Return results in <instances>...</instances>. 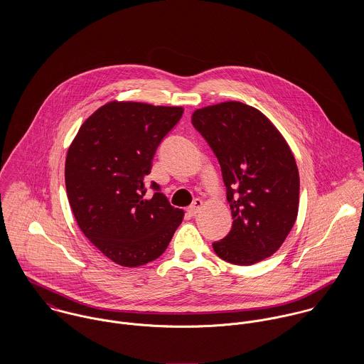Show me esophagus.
Instances as JSON below:
<instances>
[{
	"label": "esophagus",
	"mask_w": 364,
	"mask_h": 364,
	"mask_svg": "<svg viewBox=\"0 0 364 364\" xmlns=\"http://www.w3.org/2000/svg\"><path fill=\"white\" fill-rule=\"evenodd\" d=\"M202 206H203V202H202L200 199H196V200L192 203V206H189L186 211H188V214H189V215H192V217H193V215H196V214L199 213V210L202 208Z\"/></svg>",
	"instance_id": "1"
}]
</instances>
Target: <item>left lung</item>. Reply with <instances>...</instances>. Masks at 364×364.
Listing matches in <instances>:
<instances>
[{"label":"left lung","instance_id":"1","mask_svg":"<svg viewBox=\"0 0 364 364\" xmlns=\"http://www.w3.org/2000/svg\"><path fill=\"white\" fill-rule=\"evenodd\" d=\"M192 123L220 162L234 220L214 252L241 266L266 259L299 213L300 178L289 144L262 112L235 101L195 110Z\"/></svg>","mask_w":364,"mask_h":364}]
</instances>
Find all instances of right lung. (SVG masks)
Wrapping results in <instances>:
<instances>
[{"mask_svg":"<svg viewBox=\"0 0 364 364\" xmlns=\"http://www.w3.org/2000/svg\"><path fill=\"white\" fill-rule=\"evenodd\" d=\"M179 106L109 102L80 127L65 158V189L84 235L106 258L136 267L164 254L183 210L159 186L146 199V176L162 139L181 120Z\"/></svg>","mask_w":364,"mask_h":364,"instance_id":"obj_1","label":"right lung"}]
</instances>
